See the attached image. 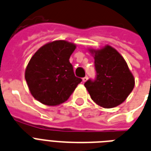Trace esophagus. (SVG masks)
Segmentation results:
<instances>
[{
	"instance_id": "esophagus-1",
	"label": "esophagus",
	"mask_w": 151,
	"mask_h": 151,
	"mask_svg": "<svg viewBox=\"0 0 151 151\" xmlns=\"http://www.w3.org/2000/svg\"><path fill=\"white\" fill-rule=\"evenodd\" d=\"M87 79H88V77L85 76L84 78H83V83H85V82L87 81Z\"/></svg>"
}]
</instances>
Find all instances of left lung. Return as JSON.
<instances>
[{"label":"left lung","mask_w":151,"mask_h":151,"mask_svg":"<svg viewBox=\"0 0 151 151\" xmlns=\"http://www.w3.org/2000/svg\"><path fill=\"white\" fill-rule=\"evenodd\" d=\"M93 56L97 79L84 83L91 98L98 106L110 109L125 101L135 86V78L120 52L111 45L89 48Z\"/></svg>","instance_id":"obj_1"}]
</instances>
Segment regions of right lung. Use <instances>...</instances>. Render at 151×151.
<instances>
[{
    "label": "right lung",
    "mask_w": 151,
    "mask_h": 151,
    "mask_svg": "<svg viewBox=\"0 0 151 151\" xmlns=\"http://www.w3.org/2000/svg\"><path fill=\"white\" fill-rule=\"evenodd\" d=\"M76 48V44L68 41H52L32 56L26 68L25 79L37 101L49 106H58L67 101L81 83L69 62Z\"/></svg>",
    "instance_id": "add662e5"
}]
</instances>
